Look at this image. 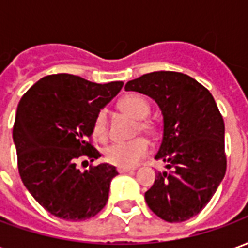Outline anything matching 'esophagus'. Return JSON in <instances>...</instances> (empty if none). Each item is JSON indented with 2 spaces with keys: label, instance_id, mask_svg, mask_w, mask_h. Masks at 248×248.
<instances>
[{
  "label": "esophagus",
  "instance_id": "obj_1",
  "mask_svg": "<svg viewBox=\"0 0 248 248\" xmlns=\"http://www.w3.org/2000/svg\"><path fill=\"white\" fill-rule=\"evenodd\" d=\"M118 170L119 174H124V172H130V171H133L134 169H130V167H118L117 169Z\"/></svg>",
  "mask_w": 248,
  "mask_h": 248
}]
</instances>
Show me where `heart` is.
Instances as JSON below:
<instances>
[{
  "instance_id": "heart-1",
  "label": "heart",
  "mask_w": 248,
  "mask_h": 248,
  "mask_svg": "<svg viewBox=\"0 0 248 248\" xmlns=\"http://www.w3.org/2000/svg\"><path fill=\"white\" fill-rule=\"evenodd\" d=\"M119 108L124 113L129 114L133 118L140 119L138 131L154 133V124L146 121L150 113V106L145 98L138 94L124 95L118 103ZM94 135L98 138H105L108 134V114L105 110H99L94 118L93 124ZM149 153V143L145 138H137L130 142H118L110 145L105 150V158L108 163L118 167H134L143 159Z\"/></svg>"
}]
</instances>
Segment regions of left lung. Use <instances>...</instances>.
<instances>
[{"instance_id":"obj_1","label":"left lung","mask_w":248,"mask_h":248,"mask_svg":"<svg viewBox=\"0 0 248 248\" xmlns=\"http://www.w3.org/2000/svg\"><path fill=\"white\" fill-rule=\"evenodd\" d=\"M126 92L154 99L163 117L156 172L145 199L156 217L179 223L202 211L226 174L224 122L214 97L198 81L177 71H153L126 83Z\"/></svg>"}]
</instances>
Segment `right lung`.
Segmentation results:
<instances>
[{
  "label": "right lung",
  "instance_id": "right-lung-1",
  "mask_svg": "<svg viewBox=\"0 0 248 248\" xmlns=\"http://www.w3.org/2000/svg\"><path fill=\"white\" fill-rule=\"evenodd\" d=\"M122 86L121 81L101 85L73 74H53L21 98L13 127L19 175L51 215L77 222L105 207L117 169L99 163L81 171L77 159L89 156L93 162L101 156L89 143L94 118Z\"/></svg>",
  "mask_w": 248,
  "mask_h": 248
}]
</instances>
